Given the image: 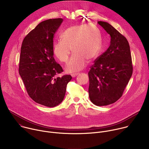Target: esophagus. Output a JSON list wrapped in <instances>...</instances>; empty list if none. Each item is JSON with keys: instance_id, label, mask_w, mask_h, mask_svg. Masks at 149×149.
Instances as JSON below:
<instances>
[{"instance_id": "1", "label": "esophagus", "mask_w": 149, "mask_h": 149, "mask_svg": "<svg viewBox=\"0 0 149 149\" xmlns=\"http://www.w3.org/2000/svg\"><path fill=\"white\" fill-rule=\"evenodd\" d=\"M78 73H74V74H71V76H72V77H73V78H74V77H75L77 75H78Z\"/></svg>"}]
</instances>
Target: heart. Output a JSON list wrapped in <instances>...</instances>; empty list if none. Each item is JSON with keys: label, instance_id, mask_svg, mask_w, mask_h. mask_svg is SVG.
Instances as JSON below:
<instances>
[{"label": "heart", "instance_id": "heart-1", "mask_svg": "<svg viewBox=\"0 0 149 149\" xmlns=\"http://www.w3.org/2000/svg\"><path fill=\"white\" fill-rule=\"evenodd\" d=\"M71 49L74 53L66 67L67 71L74 72L82 70L87 60L95 59L101 49L99 29L93 25H76L67 28L61 35V40L53 44V54L61 62L67 63Z\"/></svg>", "mask_w": 149, "mask_h": 149}]
</instances>
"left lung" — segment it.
<instances>
[{"instance_id": "obj_1", "label": "left lung", "mask_w": 149, "mask_h": 149, "mask_svg": "<svg viewBox=\"0 0 149 149\" xmlns=\"http://www.w3.org/2000/svg\"><path fill=\"white\" fill-rule=\"evenodd\" d=\"M98 24L111 37L110 45L99 56L90 67L89 97L97 106L110 105L117 101L133 74L130 45L125 36L107 22Z\"/></svg>"}]
</instances>
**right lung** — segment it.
Wrapping results in <instances>:
<instances>
[{
    "mask_svg": "<svg viewBox=\"0 0 149 149\" xmlns=\"http://www.w3.org/2000/svg\"><path fill=\"white\" fill-rule=\"evenodd\" d=\"M62 18L39 24L24 39L20 49L19 72L29 97L48 107L59 104L65 97L70 75L55 76L63 72L54 58L53 38L62 22Z\"/></svg>",
    "mask_w": 149,
    "mask_h": 149,
    "instance_id": "1",
    "label": "right lung"
}]
</instances>
